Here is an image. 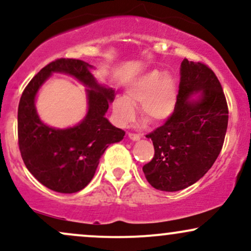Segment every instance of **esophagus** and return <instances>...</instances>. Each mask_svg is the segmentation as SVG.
Listing matches in <instances>:
<instances>
[{
	"label": "esophagus",
	"instance_id": "1",
	"mask_svg": "<svg viewBox=\"0 0 251 251\" xmlns=\"http://www.w3.org/2000/svg\"><path fill=\"white\" fill-rule=\"evenodd\" d=\"M128 138L131 140H134V142H135V140H139L140 139V135L139 134H135V133H132V132H129Z\"/></svg>",
	"mask_w": 251,
	"mask_h": 251
}]
</instances>
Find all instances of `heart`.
Returning <instances> with one entry per match:
<instances>
[{"instance_id":"obj_1","label":"heart","mask_w":251,"mask_h":251,"mask_svg":"<svg viewBox=\"0 0 251 251\" xmlns=\"http://www.w3.org/2000/svg\"><path fill=\"white\" fill-rule=\"evenodd\" d=\"M176 98L177 87L174 77L160 71H150L129 83L125 89V98L114 99V118L119 125H127L135 118L134 106H140L144 120L160 123L172 113Z\"/></svg>"}]
</instances>
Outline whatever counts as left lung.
<instances>
[{
	"mask_svg": "<svg viewBox=\"0 0 251 251\" xmlns=\"http://www.w3.org/2000/svg\"><path fill=\"white\" fill-rule=\"evenodd\" d=\"M200 91L197 100L189 99ZM227 103L214 71L184 59L177 102L166 122L146 134L154 155L143 166L154 189L179 191L200 180L217 159L227 127Z\"/></svg>",
	"mask_w": 251,
	"mask_h": 251,
	"instance_id": "obj_1",
	"label": "left lung"
}]
</instances>
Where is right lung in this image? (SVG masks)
<instances>
[{
    "label": "right lung",
    "instance_id": "1",
    "mask_svg": "<svg viewBox=\"0 0 251 251\" xmlns=\"http://www.w3.org/2000/svg\"><path fill=\"white\" fill-rule=\"evenodd\" d=\"M88 68L87 62L77 59L51 61L25 86L19 103L17 135L25 165L40 183L62 194H74L87 186L105 150L125 135L105 118L114 91L98 85ZM53 71L70 74L90 87L89 112L74 128H50L36 113L37 91Z\"/></svg>",
    "mask_w": 251,
    "mask_h": 251
}]
</instances>
